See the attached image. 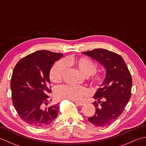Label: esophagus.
Masks as SVG:
<instances>
[{
  "mask_svg": "<svg viewBox=\"0 0 146 146\" xmlns=\"http://www.w3.org/2000/svg\"><path fill=\"white\" fill-rule=\"evenodd\" d=\"M75 103L76 104V105H78V106H83L84 104L82 103V102H75Z\"/></svg>",
  "mask_w": 146,
  "mask_h": 146,
  "instance_id": "esophagus-1",
  "label": "esophagus"
}]
</instances>
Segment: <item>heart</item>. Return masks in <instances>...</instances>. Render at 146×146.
<instances>
[{
    "mask_svg": "<svg viewBox=\"0 0 146 146\" xmlns=\"http://www.w3.org/2000/svg\"><path fill=\"white\" fill-rule=\"evenodd\" d=\"M66 66H75L84 74L89 76L91 82L95 85H101L104 82V74L97 72V64L88 57L78 58L68 57L63 61H58L53 64L49 72V78L54 83L60 82L63 78ZM89 94L88 90L80 86L61 85L55 89L54 95L58 99H68L73 101L82 100Z\"/></svg>",
    "mask_w": 146,
    "mask_h": 146,
    "instance_id": "heart-1",
    "label": "heart"
}]
</instances>
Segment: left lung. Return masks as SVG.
Wrapping results in <instances>:
<instances>
[{
    "instance_id": "1",
    "label": "left lung",
    "mask_w": 146,
    "mask_h": 146,
    "mask_svg": "<svg viewBox=\"0 0 146 146\" xmlns=\"http://www.w3.org/2000/svg\"><path fill=\"white\" fill-rule=\"evenodd\" d=\"M82 53L98 61L107 70L104 82L94 96L98 100L94 102L95 114L88 120L96 126H108L122 114L131 98V73L122 57L114 52L98 48Z\"/></svg>"
}]
</instances>
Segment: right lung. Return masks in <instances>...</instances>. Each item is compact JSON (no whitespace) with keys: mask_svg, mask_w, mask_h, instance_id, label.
Returning a JSON list of instances; mask_svg holds the SVG:
<instances>
[{"mask_svg":"<svg viewBox=\"0 0 146 146\" xmlns=\"http://www.w3.org/2000/svg\"><path fill=\"white\" fill-rule=\"evenodd\" d=\"M63 54L38 51L21 58L15 65L11 80L12 98L21 119L35 127L50 124L56 118L58 104L44 108L51 92L49 71Z\"/></svg>","mask_w":146,"mask_h":146,"instance_id":"obj_1","label":"right lung"}]
</instances>
